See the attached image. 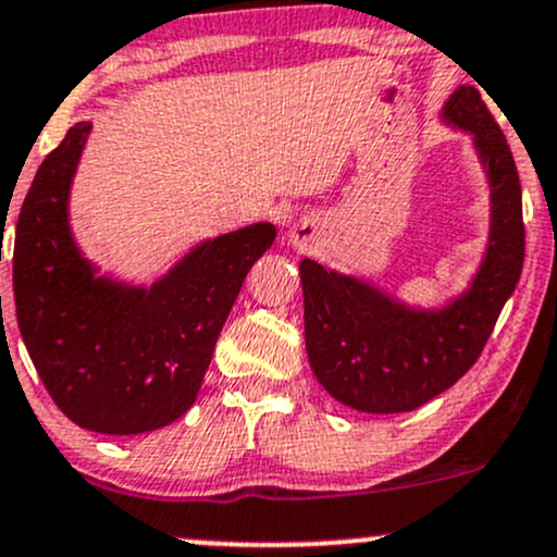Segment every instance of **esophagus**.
<instances>
[{
	"mask_svg": "<svg viewBox=\"0 0 557 557\" xmlns=\"http://www.w3.org/2000/svg\"><path fill=\"white\" fill-rule=\"evenodd\" d=\"M288 237H290L293 248L309 250L317 240H320V224H317L314 219H301V222H298V224H293V230H290Z\"/></svg>",
	"mask_w": 557,
	"mask_h": 557,
	"instance_id": "esophagus-1",
	"label": "esophagus"
}]
</instances>
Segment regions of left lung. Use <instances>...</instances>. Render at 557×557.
Masks as SVG:
<instances>
[{"mask_svg": "<svg viewBox=\"0 0 557 557\" xmlns=\"http://www.w3.org/2000/svg\"><path fill=\"white\" fill-rule=\"evenodd\" d=\"M442 121L473 137L488 182V240L468 288L444 307L418 309L311 259L298 267L311 370L333 399L359 412H409L455 386L521 277V182L503 129L468 84L444 102Z\"/></svg>", "mask_w": 557, "mask_h": 557, "instance_id": "obj_1", "label": "left lung"}]
</instances>
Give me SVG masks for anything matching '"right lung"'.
I'll use <instances>...</instances> for the list:
<instances>
[{
  "instance_id": "obj_1",
  "label": "right lung",
  "mask_w": 557,
  "mask_h": 557,
  "mask_svg": "<svg viewBox=\"0 0 557 557\" xmlns=\"http://www.w3.org/2000/svg\"><path fill=\"white\" fill-rule=\"evenodd\" d=\"M91 132L78 121L41 161L15 227L12 290L23 344L65 418L132 436L193 407L269 222L211 237L152 285L100 274L71 232V185Z\"/></svg>"
}]
</instances>
